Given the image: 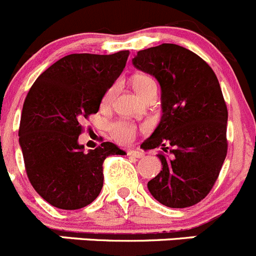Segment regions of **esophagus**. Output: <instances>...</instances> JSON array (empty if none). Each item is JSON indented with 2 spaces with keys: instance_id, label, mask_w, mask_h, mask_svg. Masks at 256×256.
Masks as SVG:
<instances>
[{
  "instance_id": "1",
  "label": "esophagus",
  "mask_w": 256,
  "mask_h": 256,
  "mask_svg": "<svg viewBox=\"0 0 256 256\" xmlns=\"http://www.w3.org/2000/svg\"><path fill=\"white\" fill-rule=\"evenodd\" d=\"M128 155L131 158H136V159H140V158L144 156V152L139 149H131L128 150Z\"/></svg>"
}]
</instances>
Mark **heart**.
<instances>
[{
  "label": "heart",
  "instance_id": "heart-1",
  "mask_svg": "<svg viewBox=\"0 0 256 256\" xmlns=\"http://www.w3.org/2000/svg\"><path fill=\"white\" fill-rule=\"evenodd\" d=\"M132 86L134 90H136V93L142 100L149 98L150 96H156L158 93L156 80L150 77V76H148V74H138V76H135L132 78ZM117 88H118L117 83H114V84L107 88L106 92L104 93V97H102V107L111 106L114 96H116ZM107 130H108L110 136H111V139L114 142L120 145H126L130 144L135 139L136 134H138V126L131 122V121L120 118V120H114L110 122L108 126H107Z\"/></svg>",
  "mask_w": 256,
  "mask_h": 256
}]
</instances>
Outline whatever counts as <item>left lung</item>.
<instances>
[{
    "label": "left lung",
    "instance_id": "1",
    "mask_svg": "<svg viewBox=\"0 0 256 256\" xmlns=\"http://www.w3.org/2000/svg\"><path fill=\"white\" fill-rule=\"evenodd\" d=\"M132 63L162 87L160 124L142 146H162L163 168L148 188L166 207L193 206L211 192L228 154V106L218 80L200 56L176 44L140 50Z\"/></svg>",
    "mask_w": 256,
    "mask_h": 256
}]
</instances>
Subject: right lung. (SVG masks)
<instances>
[{"label": "right lung", "instance_id": "obj_1", "mask_svg": "<svg viewBox=\"0 0 256 256\" xmlns=\"http://www.w3.org/2000/svg\"><path fill=\"white\" fill-rule=\"evenodd\" d=\"M128 54L64 56L40 74L26 96L18 128L25 170L34 190L56 208L92 204L104 186V159L125 154L110 142L84 152L78 136L83 132L80 121L98 112Z\"/></svg>", "mask_w": 256, "mask_h": 256}]
</instances>
